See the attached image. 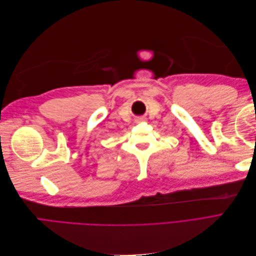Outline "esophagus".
Here are the masks:
<instances>
[{
    "instance_id": "1",
    "label": "esophagus",
    "mask_w": 256,
    "mask_h": 256,
    "mask_svg": "<svg viewBox=\"0 0 256 256\" xmlns=\"http://www.w3.org/2000/svg\"><path fill=\"white\" fill-rule=\"evenodd\" d=\"M140 120H141V118H140Z\"/></svg>"
}]
</instances>
